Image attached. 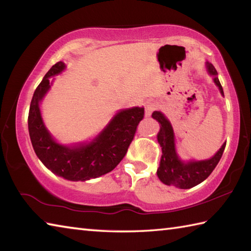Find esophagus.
<instances>
[{"mask_svg":"<svg viewBox=\"0 0 251 251\" xmlns=\"http://www.w3.org/2000/svg\"><path fill=\"white\" fill-rule=\"evenodd\" d=\"M157 109V104L154 102H149L148 104H146V116H150L152 114V112H154Z\"/></svg>","mask_w":251,"mask_h":251,"instance_id":"obj_1","label":"esophagus"}]
</instances>
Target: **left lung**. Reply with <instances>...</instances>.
<instances>
[{"label": "left lung", "instance_id": "8db88e82", "mask_svg": "<svg viewBox=\"0 0 251 251\" xmlns=\"http://www.w3.org/2000/svg\"><path fill=\"white\" fill-rule=\"evenodd\" d=\"M207 69L211 75L215 76L214 81L223 95V89L219 82V78L217 77L218 72L215 67L211 63L207 62ZM152 117L161 124V130H159L157 135V140L162 147L163 153L161 164H159V167L157 168V176L159 180L165 184L174 185L178 189H191L209 177V175L220 161L226 142L223 143L220 150L210 159L183 163L180 161L177 156V153H176L175 136L173 127L168 120L161 112L157 111L153 112Z\"/></svg>", "mask_w": 251, "mask_h": 251}]
</instances>
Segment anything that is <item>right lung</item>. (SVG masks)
<instances>
[{
  "label": "right lung",
  "mask_w": 251,
  "mask_h": 251,
  "mask_svg": "<svg viewBox=\"0 0 251 251\" xmlns=\"http://www.w3.org/2000/svg\"><path fill=\"white\" fill-rule=\"evenodd\" d=\"M65 68L62 61L55 63L36 87L29 110V134L35 154L47 168L67 180L85 181L108 174L120 164L145 117V109L136 106L119 112L88 145L73 148L59 145L45 128L39 103L50 87V77Z\"/></svg>",
  "instance_id": "1"
}]
</instances>
